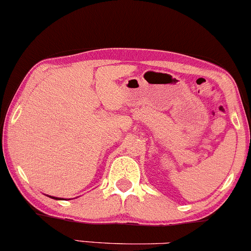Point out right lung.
Here are the masks:
<instances>
[{
	"mask_svg": "<svg viewBox=\"0 0 251 251\" xmlns=\"http://www.w3.org/2000/svg\"><path fill=\"white\" fill-rule=\"evenodd\" d=\"M51 198H54V200H59V198H56V197H51Z\"/></svg>",
	"mask_w": 251,
	"mask_h": 251,
	"instance_id": "1",
	"label": "right lung"
}]
</instances>
